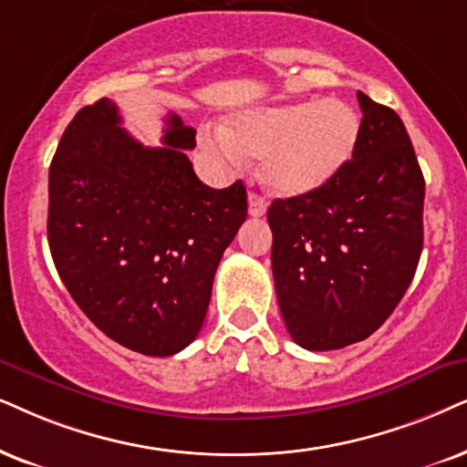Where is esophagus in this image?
Segmentation results:
<instances>
[{"mask_svg":"<svg viewBox=\"0 0 467 467\" xmlns=\"http://www.w3.org/2000/svg\"><path fill=\"white\" fill-rule=\"evenodd\" d=\"M247 211H250L252 217H263L265 211H267V200H265L261 193H250L247 196Z\"/></svg>","mask_w":467,"mask_h":467,"instance_id":"34e87169","label":"esophagus"}]
</instances>
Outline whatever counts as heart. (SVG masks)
Wrapping results in <instances>:
<instances>
[{
    "mask_svg": "<svg viewBox=\"0 0 467 467\" xmlns=\"http://www.w3.org/2000/svg\"><path fill=\"white\" fill-rule=\"evenodd\" d=\"M359 118L340 99L271 105L230 116L223 131L204 133L228 161L261 159L263 181L285 196L323 187L353 157Z\"/></svg>",
    "mask_w": 467,
    "mask_h": 467,
    "instance_id": "obj_1",
    "label": "heart"
}]
</instances>
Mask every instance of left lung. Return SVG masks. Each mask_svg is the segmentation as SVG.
Returning a JSON list of instances; mask_svg holds the SVG:
<instances>
[{
    "label": "left lung",
    "instance_id": "1",
    "mask_svg": "<svg viewBox=\"0 0 467 467\" xmlns=\"http://www.w3.org/2000/svg\"><path fill=\"white\" fill-rule=\"evenodd\" d=\"M353 157L318 190L271 202V269L299 347L368 338L411 285L422 252L424 176L399 114L358 92Z\"/></svg>",
    "mask_w": 467,
    "mask_h": 467
}]
</instances>
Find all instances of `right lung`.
<instances>
[{
  "label": "right lung",
  "instance_id": "right-lung-1",
  "mask_svg": "<svg viewBox=\"0 0 467 467\" xmlns=\"http://www.w3.org/2000/svg\"><path fill=\"white\" fill-rule=\"evenodd\" d=\"M196 129L165 118L161 146L122 129L101 99L77 111L49 168V250L70 297L105 336L174 356L202 327L223 250L247 217L237 181L206 187L190 157Z\"/></svg>",
  "mask_w": 467,
  "mask_h": 467
}]
</instances>
